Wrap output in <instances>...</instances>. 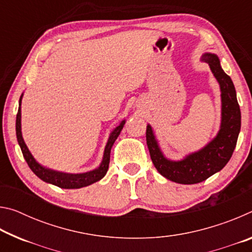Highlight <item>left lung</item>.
<instances>
[{
  "instance_id": "left-lung-1",
  "label": "left lung",
  "mask_w": 252,
  "mask_h": 252,
  "mask_svg": "<svg viewBox=\"0 0 252 252\" xmlns=\"http://www.w3.org/2000/svg\"><path fill=\"white\" fill-rule=\"evenodd\" d=\"M202 60L210 65L221 89L222 121L216 139L199 152L188 156L185 160L174 162L167 160L161 153L150 126H147L146 132L149 152L158 172L169 180L182 185L202 182L220 171L232 156L241 126L240 106L231 78L221 69L217 55L206 53Z\"/></svg>"
}]
</instances>
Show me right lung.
Returning <instances> with one entry per match:
<instances>
[{"instance_id":"obj_1","label":"right lung","mask_w":252,"mask_h":252,"mask_svg":"<svg viewBox=\"0 0 252 252\" xmlns=\"http://www.w3.org/2000/svg\"><path fill=\"white\" fill-rule=\"evenodd\" d=\"M21 99H22V95L20 97V104H21ZM123 126H125V121H122L120 123V126H117L116 129L112 131V133H111L110 138L108 140V143H106L105 146L103 160H102V163L100 167L95 170H93L91 172L81 173V174H67V173L52 171V170L43 168L42 165L37 163L35 160H34V158L29 151L27 144L24 143L22 133H21V108H19L18 114H16L15 129H16V138H18V142L20 144L21 150H22L24 159L27 161L30 169H31L32 171L41 179V180H43L48 183H52V185L57 186L59 188H63V189H76V188L90 186L92 183L101 180V179L105 176V173L109 169L111 148H112L114 141H116L119 134H120Z\"/></svg>"}]
</instances>
